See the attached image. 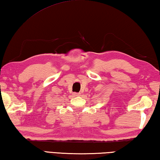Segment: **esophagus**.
I'll return each mask as SVG.
<instances>
[{"mask_svg":"<svg viewBox=\"0 0 160 160\" xmlns=\"http://www.w3.org/2000/svg\"><path fill=\"white\" fill-rule=\"evenodd\" d=\"M72 95H74V96H75V97H77V96H79L80 95V93L75 92V93H73V94H72Z\"/></svg>","mask_w":160,"mask_h":160,"instance_id":"34e87169","label":"esophagus"}]
</instances>
